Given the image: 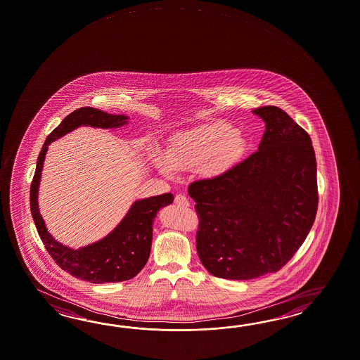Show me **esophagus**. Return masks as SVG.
Returning a JSON list of instances; mask_svg holds the SVG:
<instances>
[{
    "label": "esophagus",
    "mask_w": 360,
    "mask_h": 360,
    "mask_svg": "<svg viewBox=\"0 0 360 360\" xmlns=\"http://www.w3.org/2000/svg\"><path fill=\"white\" fill-rule=\"evenodd\" d=\"M174 202H176L178 207H184V208H187V207L190 205L188 199H187L184 195H181V193L176 195V198H174Z\"/></svg>",
    "instance_id": "34e87169"
}]
</instances>
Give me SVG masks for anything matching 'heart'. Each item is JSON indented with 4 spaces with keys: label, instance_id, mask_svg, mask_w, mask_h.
<instances>
[{
    "label": "heart",
    "instance_id": "b5f03b06",
    "mask_svg": "<svg viewBox=\"0 0 360 360\" xmlns=\"http://www.w3.org/2000/svg\"><path fill=\"white\" fill-rule=\"evenodd\" d=\"M243 135L228 123L202 124L176 131L170 136L165 158L153 155L155 165L167 176L174 170L199 167L204 176L228 172L245 152Z\"/></svg>",
    "mask_w": 360,
    "mask_h": 360
}]
</instances>
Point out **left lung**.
Wrapping results in <instances>:
<instances>
[{"mask_svg": "<svg viewBox=\"0 0 360 360\" xmlns=\"http://www.w3.org/2000/svg\"><path fill=\"white\" fill-rule=\"evenodd\" d=\"M252 112L265 122L259 149L224 174L188 186L200 219L198 255L219 278L280 271L303 245L317 212L309 135L277 106Z\"/></svg>", "mask_w": 360, "mask_h": 360, "instance_id": "left-lung-1", "label": "left lung"}]
</instances>
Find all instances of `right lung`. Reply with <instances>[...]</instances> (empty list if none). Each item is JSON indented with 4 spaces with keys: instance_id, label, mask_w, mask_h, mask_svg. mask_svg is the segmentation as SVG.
Here are the masks:
<instances>
[{
    "instance_id": "obj_1",
    "label": "right lung",
    "mask_w": 360,
    "mask_h": 360,
    "mask_svg": "<svg viewBox=\"0 0 360 360\" xmlns=\"http://www.w3.org/2000/svg\"><path fill=\"white\" fill-rule=\"evenodd\" d=\"M129 117L109 115L95 108H79L65 117L49 136L36 162L35 176L30 190L31 213L35 221L37 233L53 260L65 272L75 278L91 283H108L131 280L148 262L152 245V225L160 208L173 202V193H162L147 199L136 200L115 226L112 233L92 245L72 250L57 242L48 233L44 219L39 212L37 193L44 165L48 146L52 141L75 130L79 126H91L100 129H117L127 123Z\"/></svg>"
}]
</instances>
